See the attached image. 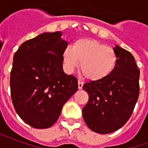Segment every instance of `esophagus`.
Masks as SVG:
<instances>
[{"label": "esophagus", "instance_id": "34e87169", "mask_svg": "<svg viewBox=\"0 0 148 148\" xmlns=\"http://www.w3.org/2000/svg\"><path fill=\"white\" fill-rule=\"evenodd\" d=\"M77 84H78V89H79V90L82 89V86H83V84H84L83 82L78 80V82H77Z\"/></svg>", "mask_w": 148, "mask_h": 148}]
</instances>
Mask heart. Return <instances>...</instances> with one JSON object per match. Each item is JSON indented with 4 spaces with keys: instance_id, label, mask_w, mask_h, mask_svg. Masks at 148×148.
<instances>
[{
    "instance_id": "heart-1",
    "label": "heart",
    "mask_w": 148,
    "mask_h": 148,
    "mask_svg": "<svg viewBox=\"0 0 148 148\" xmlns=\"http://www.w3.org/2000/svg\"><path fill=\"white\" fill-rule=\"evenodd\" d=\"M66 70L71 73L78 67L86 78L93 82L102 81L110 76L117 65L116 52L96 39H80L73 47L70 46L62 53Z\"/></svg>"
}]
</instances>
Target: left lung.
Instances as JSON below:
<instances>
[{
    "mask_svg": "<svg viewBox=\"0 0 148 148\" xmlns=\"http://www.w3.org/2000/svg\"><path fill=\"white\" fill-rule=\"evenodd\" d=\"M117 65L102 81L86 82L83 90L89 101L82 109L83 119L93 132L111 133L127 123L140 94V70L130 52L116 45Z\"/></svg>",
    "mask_w": 148,
    "mask_h": 148,
    "instance_id": "left-lung-1",
    "label": "left lung"
}]
</instances>
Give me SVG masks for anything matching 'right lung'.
<instances>
[{"instance_id": "1", "label": "right lung", "mask_w": 148, "mask_h": 148, "mask_svg": "<svg viewBox=\"0 0 148 148\" xmlns=\"http://www.w3.org/2000/svg\"><path fill=\"white\" fill-rule=\"evenodd\" d=\"M62 33H42L23 42L13 56L10 73L15 110L35 128L57 121L64 104L77 90V79L62 70V53L68 46Z\"/></svg>"}]
</instances>
